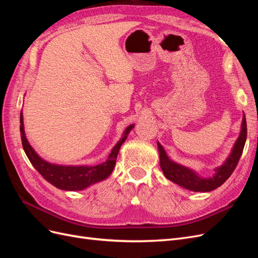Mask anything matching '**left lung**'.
Returning a JSON list of instances; mask_svg holds the SVG:
<instances>
[{"label": "left lung", "mask_w": 258, "mask_h": 258, "mask_svg": "<svg viewBox=\"0 0 258 258\" xmlns=\"http://www.w3.org/2000/svg\"><path fill=\"white\" fill-rule=\"evenodd\" d=\"M246 120L245 116L243 115L240 136L237 140V142L235 143V146L232 148L230 156L227 158V160L224 162L223 166L218 167L215 170V175L210 178H202L195 173L192 170L171 161L167 156L165 150H163V147L158 143L160 167L162 169V172L170 181L178 184L179 186L184 187L186 189L194 191L213 190L227 181L228 177L232 174L233 171H235L242 155V152H243L244 144L246 141Z\"/></svg>", "instance_id": "8db88e82"}]
</instances>
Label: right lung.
Listing matches in <instances>:
<instances>
[{"instance_id":"1","label":"right lung","mask_w":258,"mask_h":258,"mask_svg":"<svg viewBox=\"0 0 258 258\" xmlns=\"http://www.w3.org/2000/svg\"><path fill=\"white\" fill-rule=\"evenodd\" d=\"M20 136L23 150H25L30 162L38 171L46 181L51 185L56 186L57 188L63 190H82L85 189L97 182L102 181L112 173L114 166L116 163L117 155H118L121 144L126 141L127 136L130 130L134 128V124L129 126L123 132V137L119 140L112 150L108 159L98 166H59L49 163L42 159L38 156L25 136V129H23V116L20 113Z\"/></svg>"}]
</instances>
